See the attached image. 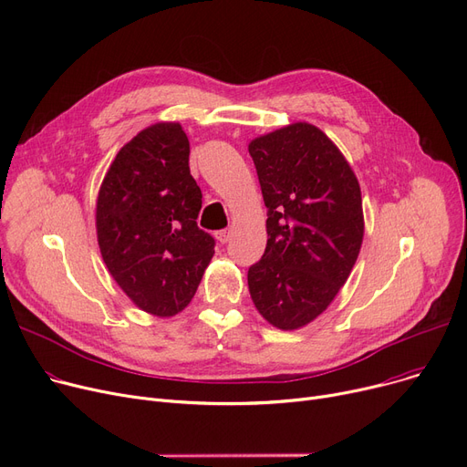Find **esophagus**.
<instances>
[{"label":"esophagus","mask_w":467,"mask_h":467,"mask_svg":"<svg viewBox=\"0 0 467 467\" xmlns=\"http://www.w3.org/2000/svg\"><path fill=\"white\" fill-rule=\"evenodd\" d=\"M231 236H233V229H223V231H217L215 233V238H217L219 244H227Z\"/></svg>","instance_id":"esophagus-1"}]
</instances>
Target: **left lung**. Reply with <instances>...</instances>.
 Segmentation results:
<instances>
[{"label": "left lung", "mask_w": 467, "mask_h": 467, "mask_svg": "<svg viewBox=\"0 0 467 467\" xmlns=\"http://www.w3.org/2000/svg\"><path fill=\"white\" fill-rule=\"evenodd\" d=\"M266 219V248L248 271L250 296L282 329L314 322L348 280L363 242L361 189L338 147L310 122L250 141Z\"/></svg>", "instance_id": "obj_1"}]
</instances>
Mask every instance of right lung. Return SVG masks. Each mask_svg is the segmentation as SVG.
<instances>
[{
    "mask_svg": "<svg viewBox=\"0 0 467 467\" xmlns=\"http://www.w3.org/2000/svg\"><path fill=\"white\" fill-rule=\"evenodd\" d=\"M201 187L180 122H155L120 147L96 199V234L117 285L143 312L180 314L213 257L196 225Z\"/></svg>",
    "mask_w": 467,
    "mask_h": 467,
    "instance_id": "right-lung-1",
    "label": "right lung"
}]
</instances>
